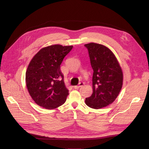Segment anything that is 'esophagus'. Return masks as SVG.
<instances>
[{"label": "esophagus", "instance_id": "34e87169", "mask_svg": "<svg viewBox=\"0 0 149 149\" xmlns=\"http://www.w3.org/2000/svg\"><path fill=\"white\" fill-rule=\"evenodd\" d=\"M84 84V83L83 82H80V83L79 84V85H78V86H74V89H79L80 87L83 86Z\"/></svg>", "mask_w": 149, "mask_h": 149}]
</instances>
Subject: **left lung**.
Returning a JSON list of instances; mask_svg holds the SVG:
<instances>
[{"instance_id":"left-lung-1","label":"left lung","mask_w":149,"mask_h":149,"mask_svg":"<svg viewBox=\"0 0 149 149\" xmlns=\"http://www.w3.org/2000/svg\"><path fill=\"white\" fill-rule=\"evenodd\" d=\"M88 50L92 77L93 93L85 103L98 109L112 104L121 89L123 75L119 63L106 46L95 43L84 45Z\"/></svg>"}]
</instances>
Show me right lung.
Masks as SVG:
<instances>
[{
  "label": "right lung",
  "mask_w": 149,
  "mask_h": 149,
  "mask_svg": "<svg viewBox=\"0 0 149 149\" xmlns=\"http://www.w3.org/2000/svg\"><path fill=\"white\" fill-rule=\"evenodd\" d=\"M72 46L54 45L39 51L30 61L26 72V84L35 103L47 109L63 104L69 94L60 65Z\"/></svg>",
  "instance_id": "add662e5"
}]
</instances>
